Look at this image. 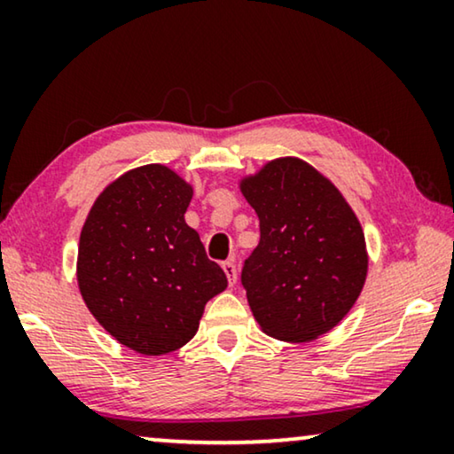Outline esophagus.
I'll return each instance as SVG.
<instances>
[{
  "instance_id": "obj_1",
  "label": "esophagus",
  "mask_w": 454,
  "mask_h": 454,
  "mask_svg": "<svg viewBox=\"0 0 454 454\" xmlns=\"http://www.w3.org/2000/svg\"><path fill=\"white\" fill-rule=\"evenodd\" d=\"M223 270H225L229 285L238 283V269H235V264L231 262V260H227V262H223Z\"/></svg>"
}]
</instances>
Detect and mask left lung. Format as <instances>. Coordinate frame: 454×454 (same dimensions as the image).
<instances>
[{"label": "left lung", "instance_id": "obj_1", "mask_svg": "<svg viewBox=\"0 0 454 454\" xmlns=\"http://www.w3.org/2000/svg\"><path fill=\"white\" fill-rule=\"evenodd\" d=\"M260 219V241L241 269L262 331L303 343L339 325L362 294L368 254L340 192L306 160L285 157L241 182Z\"/></svg>", "mask_w": 454, "mask_h": 454}]
</instances>
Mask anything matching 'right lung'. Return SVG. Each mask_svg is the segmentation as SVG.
I'll use <instances>...</instances> for the list:
<instances>
[{
  "label": "right lung",
  "mask_w": 454,
  "mask_h": 454,
  "mask_svg": "<svg viewBox=\"0 0 454 454\" xmlns=\"http://www.w3.org/2000/svg\"><path fill=\"white\" fill-rule=\"evenodd\" d=\"M192 185L163 165L117 177L92 204L80 233L78 285L105 331L142 356H163L194 337L204 306L227 287L184 215Z\"/></svg>",
  "instance_id": "right-lung-1"
}]
</instances>
